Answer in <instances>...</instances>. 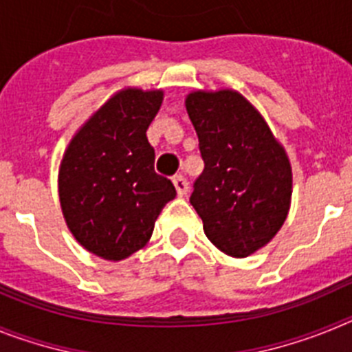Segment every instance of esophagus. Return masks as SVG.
I'll return each instance as SVG.
<instances>
[{"label":"esophagus","mask_w":352,"mask_h":352,"mask_svg":"<svg viewBox=\"0 0 352 352\" xmlns=\"http://www.w3.org/2000/svg\"><path fill=\"white\" fill-rule=\"evenodd\" d=\"M173 183L176 186V190H178V195H186V192H188V182L185 179V176H182V174L174 176Z\"/></svg>","instance_id":"1"}]
</instances>
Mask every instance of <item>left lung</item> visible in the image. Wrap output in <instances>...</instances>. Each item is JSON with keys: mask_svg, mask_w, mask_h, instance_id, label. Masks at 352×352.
<instances>
[{"mask_svg": "<svg viewBox=\"0 0 352 352\" xmlns=\"http://www.w3.org/2000/svg\"><path fill=\"white\" fill-rule=\"evenodd\" d=\"M186 113L204 162L190 204L214 247L227 256H250L287 217L292 188L287 155L250 102L231 89L190 93Z\"/></svg>", "mask_w": 352, "mask_h": 352, "instance_id": "left-lung-1", "label": "left lung"}]
</instances>
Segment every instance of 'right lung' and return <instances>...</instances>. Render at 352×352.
I'll return each mask as SVG.
<instances>
[{
  "mask_svg": "<svg viewBox=\"0 0 352 352\" xmlns=\"http://www.w3.org/2000/svg\"><path fill=\"white\" fill-rule=\"evenodd\" d=\"M162 91L114 95L72 139L60 169V203L68 229L86 250L121 261L144 247L162 208L176 197L155 173L146 130Z\"/></svg>",
  "mask_w": 352,
  "mask_h": 352,
  "instance_id": "right-lung-1",
  "label": "right lung"
}]
</instances>
